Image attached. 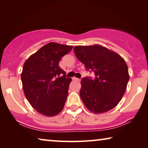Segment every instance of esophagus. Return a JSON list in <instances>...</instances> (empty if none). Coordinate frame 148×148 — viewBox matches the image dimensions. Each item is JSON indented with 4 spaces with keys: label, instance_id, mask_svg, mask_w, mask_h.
<instances>
[{
    "label": "esophagus",
    "instance_id": "34e87169",
    "mask_svg": "<svg viewBox=\"0 0 148 148\" xmlns=\"http://www.w3.org/2000/svg\"><path fill=\"white\" fill-rule=\"evenodd\" d=\"M72 79H73V80H74V81H80V79L77 78V77H73Z\"/></svg>",
    "mask_w": 148,
    "mask_h": 148
}]
</instances>
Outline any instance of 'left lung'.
Returning <instances> with one entry per match:
<instances>
[{
  "label": "left lung",
  "instance_id": "left-lung-1",
  "mask_svg": "<svg viewBox=\"0 0 148 148\" xmlns=\"http://www.w3.org/2000/svg\"><path fill=\"white\" fill-rule=\"evenodd\" d=\"M75 54L94 78L83 77L80 97L91 112L100 114L114 108L122 99L129 79L128 66L120 55L100 45L76 46Z\"/></svg>",
  "mask_w": 148,
  "mask_h": 148
}]
</instances>
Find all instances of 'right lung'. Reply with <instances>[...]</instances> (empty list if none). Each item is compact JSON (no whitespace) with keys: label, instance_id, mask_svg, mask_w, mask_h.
<instances>
[{"label":"right lung","instance_id":"obj_1","mask_svg":"<svg viewBox=\"0 0 148 148\" xmlns=\"http://www.w3.org/2000/svg\"><path fill=\"white\" fill-rule=\"evenodd\" d=\"M72 46L50 42L27 58L21 81L24 94L34 109L47 116L58 114L64 108L71 78L58 65Z\"/></svg>","mask_w":148,"mask_h":148}]
</instances>
